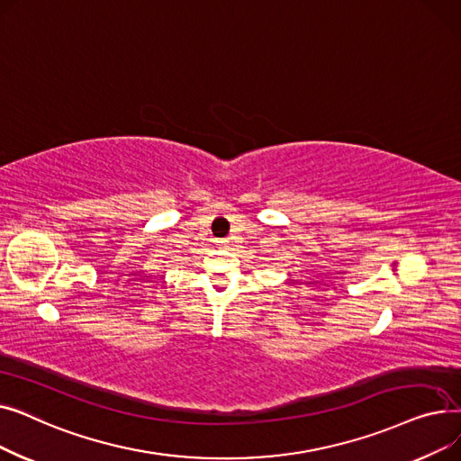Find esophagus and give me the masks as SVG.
Instances as JSON below:
<instances>
[{
  "mask_svg": "<svg viewBox=\"0 0 461 461\" xmlns=\"http://www.w3.org/2000/svg\"><path fill=\"white\" fill-rule=\"evenodd\" d=\"M214 243H216V247H226V245L230 243V240H228V239H216Z\"/></svg>",
  "mask_w": 461,
  "mask_h": 461,
  "instance_id": "obj_1",
  "label": "esophagus"
}]
</instances>
